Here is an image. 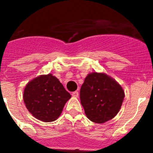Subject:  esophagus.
Here are the masks:
<instances>
[{"instance_id":"34e87169","label":"esophagus","mask_w":153,"mask_h":153,"mask_svg":"<svg viewBox=\"0 0 153 153\" xmlns=\"http://www.w3.org/2000/svg\"><path fill=\"white\" fill-rule=\"evenodd\" d=\"M72 96L74 97H79V93L77 91H74L72 93Z\"/></svg>"}]
</instances>
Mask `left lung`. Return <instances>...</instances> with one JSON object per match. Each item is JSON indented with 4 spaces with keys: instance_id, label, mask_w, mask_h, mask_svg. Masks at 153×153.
<instances>
[{
    "instance_id": "1",
    "label": "left lung",
    "mask_w": 153,
    "mask_h": 153,
    "mask_svg": "<svg viewBox=\"0 0 153 153\" xmlns=\"http://www.w3.org/2000/svg\"><path fill=\"white\" fill-rule=\"evenodd\" d=\"M79 97L86 117L96 123H103L119 113L125 93L114 79L93 72L85 78Z\"/></svg>"
}]
</instances>
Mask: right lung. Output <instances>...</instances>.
Instances as JSON below:
<instances>
[{
  "instance_id": "1",
  "label": "right lung",
  "mask_w": 153,
  "mask_h": 153,
  "mask_svg": "<svg viewBox=\"0 0 153 153\" xmlns=\"http://www.w3.org/2000/svg\"><path fill=\"white\" fill-rule=\"evenodd\" d=\"M71 97L59 79L51 74L40 75L26 85L24 102L28 111L43 122H53L60 117Z\"/></svg>"
}]
</instances>
